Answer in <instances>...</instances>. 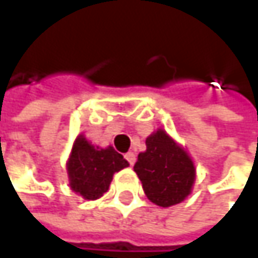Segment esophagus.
I'll list each match as a JSON object with an SVG mask.
<instances>
[{
  "label": "esophagus",
  "mask_w": 258,
  "mask_h": 258,
  "mask_svg": "<svg viewBox=\"0 0 258 258\" xmlns=\"http://www.w3.org/2000/svg\"><path fill=\"white\" fill-rule=\"evenodd\" d=\"M125 160L130 163V166H133L134 163H136V155H134V152H127L125 154Z\"/></svg>",
  "instance_id": "obj_1"
}]
</instances>
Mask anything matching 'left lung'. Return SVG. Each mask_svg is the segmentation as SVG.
Masks as SVG:
<instances>
[{
    "label": "left lung",
    "instance_id": "obj_1",
    "mask_svg": "<svg viewBox=\"0 0 258 258\" xmlns=\"http://www.w3.org/2000/svg\"><path fill=\"white\" fill-rule=\"evenodd\" d=\"M134 172L146 197L161 208L183 202L191 194L196 180L191 157L161 128L148 136L146 151L139 154Z\"/></svg>",
    "mask_w": 258,
    "mask_h": 258
}]
</instances>
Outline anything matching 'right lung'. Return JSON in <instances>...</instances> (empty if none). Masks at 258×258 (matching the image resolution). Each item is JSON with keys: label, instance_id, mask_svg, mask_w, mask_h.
<instances>
[{"label": "right lung", "instance_id": "obj_1", "mask_svg": "<svg viewBox=\"0 0 258 258\" xmlns=\"http://www.w3.org/2000/svg\"><path fill=\"white\" fill-rule=\"evenodd\" d=\"M128 166L113 146H94L83 134H79L67 161L70 188L85 200H97L109 189L113 175Z\"/></svg>", "mask_w": 258, "mask_h": 258}]
</instances>
